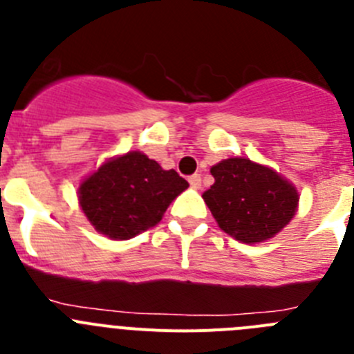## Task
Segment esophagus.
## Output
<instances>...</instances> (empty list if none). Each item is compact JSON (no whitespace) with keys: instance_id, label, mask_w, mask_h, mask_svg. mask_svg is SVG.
<instances>
[{"instance_id":"34e87169","label":"esophagus","mask_w":354,"mask_h":354,"mask_svg":"<svg viewBox=\"0 0 354 354\" xmlns=\"http://www.w3.org/2000/svg\"><path fill=\"white\" fill-rule=\"evenodd\" d=\"M189 186L192 187H195V189H198L200 187V184H202V177H200L198 174H195V175H192V177H189Z\"/></svg>"}]
</instances>
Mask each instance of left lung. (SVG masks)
<instances>
[{
	"instance_id": "8db88e82",
	"label": "left lung",
	"mask_w": 354,
	"mask_h": 354,
	"mask_svg": "<svg viewBox=\"0 0 354 354\" xmlns=\"http://www.w3.org/2000/svg\"><path fill=\"white\" fill-rule=\"evenodd\" d=\"M214 184L204 193L221 230L241 243H261L278 234L298 207V192L277 171L245 158L211 168Z\"/></svg>"
}]
</instances>
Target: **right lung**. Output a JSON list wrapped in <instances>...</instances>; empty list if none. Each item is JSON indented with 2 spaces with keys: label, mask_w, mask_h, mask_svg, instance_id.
<instances>
[{
  "label": "right lung",
  "mask_w": 354,
  "mask_h": 354,
  "mask_svg": "<svg viewBox=\"0 0 354 354\" xmlns=\"http://www.w3.org/2000/svg\"><path fill=\"white\" fill-rule=\"evenodd\" d=\"M187 186L177 171L162 170L134 150L90 175L80 186V204L95 230L111 239H129L158 225Z\"/></svg>",
  "instance_id": "add662e5"
}]
</instances>
